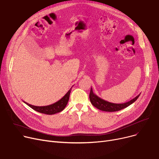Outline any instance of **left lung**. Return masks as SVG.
I'll return each mask as SVG.
<instances>
[{
    "label": "left lung",
    "mask_w": 159,
    "mask_h": 159,
    "mask_svg": "<svg viewBox=\"0 0 159 159\" xmlns=\"http://www.w3.org/2000/svg\"><path fill=\"white\" fill-rule=\"evenodd\" d=\"M140 94H139L134 98H133V99L127 102L123 103H113L105 101L102 99V98H100V97H98L97 95H96L93 93V89L91 87V89H90V91L89 98H90V101L93 104V105H94V106L97 109L103 111L115 112V111H120L121 109H123L128 106H129L130 105L133 103L138 99Z\"/></svg>",
    "instance_id": "8db88e82"
}]
</instances>
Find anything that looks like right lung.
Returning a JSON list of instances; mask_svg holds the SVG:
<instances>
[{
	"label": "right lung",
	"mask_w": 159,
	"mask_h": 159,
	"mask_svg": "<svg viewBox=\"0 0 159 159\" xmlns=\"http://www.w3.org/2000/svg\"><path fill=\"white\" fill-rule=\"evenodd\" d=\"M72 87L70 89L69 91L66 93V94L61 98V99H60L59 101H57L54 103L47 105V106H35V105H30L26 103V102L23 101V102L25 103L26 105H28L30 107H31L32 109H33L34 110L37 112L43 113V114H46V115H54L56 113L62 111L65 108L66 105H67V103L69 100Z\"/></svg>",
	"instance_id": "1"
}]
</instances>
